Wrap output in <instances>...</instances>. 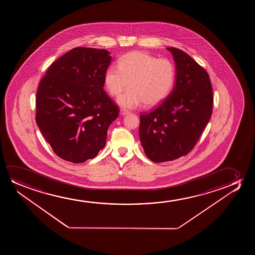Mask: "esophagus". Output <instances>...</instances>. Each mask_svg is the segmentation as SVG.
I'll return each instance as SVG.
<instances>
[{"mask_svg":"<svg viewBox=\"0 0 255 255\" xmlns=\"http://www.w3.org/2000/svg\"><path fill=\"white\" fill-rule=\"evenodd\" d=\"M128 114H129V112L126 111L125 109H121V110H120V115L126 116L128 115Z\"/></svg>","mask_w":255,"mask_h":255,"instance_id":"34e87169","label":"esophagus"}]
</instances>
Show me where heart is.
Wrapping results in <instances>:
<instances>
[{"instance_id":"heart-1","label":"heart","mask_w":255,"mask_h":255,"mask_svg":"<svg viewBox=\"0 0 255 255\" xmlns=\"http://www.w3.org/2000/svg\"><path fill=\"white\" fill-rule=\"evenodd\" d=\"M175 80V67L170 60L143 51H130L119 59V67L110 66L104 74V84L109 94L121 95L117 103L125 109L158 105L170 93Z\"/></svg>"}]
</instances>
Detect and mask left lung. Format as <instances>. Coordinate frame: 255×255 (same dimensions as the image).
Masks as SVG:
<instances>
[{"label": "left lung", "instance_id": "left-lung-1", "mask_svg": "<svg viewBox=\"0 0 255 255\" xmlns=\"http://www.w3.org/2000/svg\"><path fill=\"white\" fill-rule=\"evenodd\" d=\"M167 49L176 64L174 87L154 111L140 116L141 144L155 163L188 154L209 122L213 110V89L206 70L181 49Z\"/></svg>", "mask_w": 255, "mask_h": 255}]
</instances>
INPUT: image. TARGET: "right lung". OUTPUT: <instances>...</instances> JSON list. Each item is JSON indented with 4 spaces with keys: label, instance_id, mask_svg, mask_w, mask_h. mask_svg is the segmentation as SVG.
Wrapping results in <instances>:
<instances>
[{
    "label": "right lung",
    "instance_id": "1",
    "mask_svg": "<svg viewBox=\"0 0 255 255\" xmlns=\"http://www.w3.org/2000/svg\"><path fill=\"white\" fill-rule=\"evenodd\" d=\"M106 49L77 47L50 65L39 84L35 120L54 152L84 163L105 146L119 110L104 91Z\"/></svg>",
    "mask_w": 255,
    "mask_h": 255
}]
</instances>
